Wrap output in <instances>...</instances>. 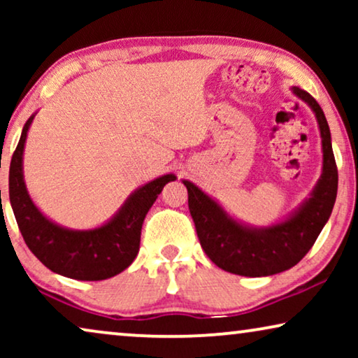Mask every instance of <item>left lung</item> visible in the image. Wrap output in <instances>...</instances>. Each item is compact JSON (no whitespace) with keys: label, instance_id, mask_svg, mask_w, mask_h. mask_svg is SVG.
<instances>
[{"label":"left lung","instance_id":"left-lung-1","mask_svg":"<svg viewBox=\"0 0 358 358\" xmlns=\"http://www.w3.org/2000/svg\"><path fill=\"white\" fill-rule=\"evenodd\" d=\"M293 92L316 114L322 138V174L311 197L285 222L266 229L248 228L229 218L220 205L182 180L189 192V210L199 241L215 266L244 277H266L296 266L320 236L331 217L337 195V166L324 112L310 92Z\"/></svg>","mask_w":358,"mask_h":358}]
</instances>
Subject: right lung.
I'll return each mask as SVG.
<instances>
[{
    "mask_svg": "<svg viewBox=\"0 0 358 358\" xmlns=\"http://www.w3.org/2000/svg\"><path fill=\"white\" fill-rule=\"evenodd\" d=\"M32 120L34 117L24 125L9 168V200L24 241L43 266L63 277L106 280L117 275L134 262L146 213L176 176H161L140 187L104 227L90 231L62 228L38 212L22 179V151Z\"/></svg>",
    "mask_w": 358,
    "mask_h": 358,
    "instance_id": "1",
    "label": "right lung"
}]
</instances>
